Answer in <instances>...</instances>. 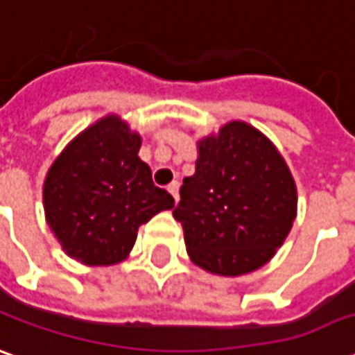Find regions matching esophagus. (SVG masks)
<instances>
[{"instance_id": "34e87169", "label": "esophagus", "mask_w": 355, "mask_h": 355, "mask_svg": "<svg viewBox=\"0 0 355 355\" xmlns=\"http://www.w3.org/2000/svg\"><path fill=\"white\" fill-rule=\"evenodd\" d=\"M178 187H180V184H178L177 180H175V182H171V184L167 187L168 192H171V194H173V198H175V202L178 200Z\"/></svg>"}]
</instances>
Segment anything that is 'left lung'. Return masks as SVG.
Masks as SVG:
<instances>
[{
    "label": "left lung",
    "mask_w": 355,
    "mask_h": 355,
    "mask_svg": "<svg viewBox=\"0 0 355 355\" xmlns=\"http://www.w3.org/2000/svg\"><path fill=\"white\" fill-rule=\"evenodd\" d=\"M196 173L182 180L173 211L190 260L218 276L264 266L297 216V187L278 147L260 130L231 120L198 139Z\"/></svg>",
    "instance_id": "left-lung-1"
}]
</instances>
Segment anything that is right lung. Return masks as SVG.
<instances>
[{
	"mask_svg": "<svg viewBox=\"0 0 355 355\" xmlns=\"http://www.w3.org/2000/svg\"><path fill=\"white\" fill-rule=\"evenodd\" d=\"M141 137L118 114L77 134L48 168L42 187L46 223L62 250L85 266L128 259L139 225L175 208L137 157Z\"/></svg>",
	"mask_w": 355,
	"mask_h": 355,
	"instance_id": "obj_1",
	"label": "right lung"
}]
</instances>
